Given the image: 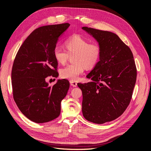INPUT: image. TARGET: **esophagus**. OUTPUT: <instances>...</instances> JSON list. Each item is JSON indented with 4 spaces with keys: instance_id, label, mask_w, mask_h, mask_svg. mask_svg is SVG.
<instances>
[{
    "instance_id": "esophagus-1",
    "label": "esophagus",
    "mask_w": 151,
    "mask_h": 151,
    "mask_svg": "<svg viewBox=\"0 0 151 151\" xmlns=\"http://www.w3.org/2000/svg\"><path fill=\"white\" fill-rule=\"evenodd\" d=\"M70 84L73 87H76L77 86V83L76 82L73 81H70Z\"/></svg>"
}]
</instances>
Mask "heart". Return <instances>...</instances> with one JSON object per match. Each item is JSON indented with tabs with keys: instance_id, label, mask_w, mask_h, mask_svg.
<instances>
[{
	"instance_id": "obj_1",
	"label": "heart",
	"mask_w": 151,
	"mask_h": 151,
	"mask_svg": "<svg viewBox=\"0 0 151 151\" xmlns=\"http://www.w3.org/2000/svg\"><path fill=\"white\" fill-rule=\"evenodd\" d=\"M66 50L56 46L53 50V57L60 64H65L73 55L74 63L60 70L63 79L77 81L84 73L85 68H93L97 64L101 56V48L95 42L89 41L79 35L72 36L65 42Z\"/></svg>"
}]
</instances>
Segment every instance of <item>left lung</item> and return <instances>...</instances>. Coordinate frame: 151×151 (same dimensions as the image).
I'll use <instances>...</instances> for the list:
<instances>
[{"label": "left lung", "mask_w": 151, "mask_h": 151, "mask_svg": "<svg viewBox=\"0 0 151 151\" xmlns=\"http://www.w3.org/2000/svg\"><path fill=\"white\" fill-rule=\"evenodd\" d=\"M101 48L99 61L87 76L92 82L78 84L83 93L82 111L91 122L103 124L121 116L129 106L136 82L137 68L130 48L106 31L83 27Z\"/></svg>", "instance_id": "8db88e82"}]
</instances>
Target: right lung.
Masks as SVG:
<instances>
[{"mask_svg": "<svg viewBox=\"0 0 151 151\" xmlns=\"http://www.w3.org/2000/svg\"><path fill=\"white\" fill-rule=\"evenodd\" d=\"M69 26L63 23L35 29L22 44L14 60L13 98L22 113L32 122L45 123L60 115L61 101L69 89V82L58 79L49 86L45 79L58 76L53 50L59 36Z\"/></svg>", "mask_w": 151, "mask_h": 151, "instance_id": "add662e5", "label": "right lung"}]
</instances>
